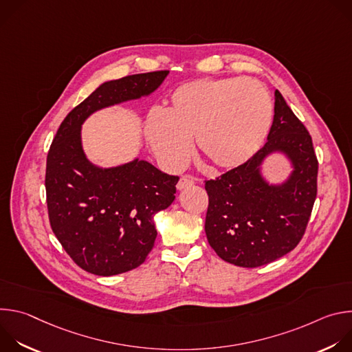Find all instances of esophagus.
Returning a JSON list of instances; mask_svg holds the SVG:
<instances>
[{
	"label": "esophagus",
	"mask_w": 352,
	"mask_h": 352,
	"mask_svg": "<svg viewBox=\"0 0 352 352\" xmlns=\"http://www.w3.org/2000/svg\"><path fill=\"white\" fill-rule=\"evenodd\" d=\"M193 182H195V181H193L192 177H181L179 181H178V184H177V189H178V190H182V189H185V188L193 185Z\"/></svg>",
	"instance_id": "1"
}]
</instances>
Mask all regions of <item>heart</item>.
I'll return each instance as SVG.
<instances>
[{"label": "heart", "instance_id": "heart-1", "mask_svg": "<svg viewBox=\"0 0 352 352\" xmlns=\"http://www.w3.org/2000/svg\"><path fill=\"white\" fill-rule=\"evenodd\" d=\"M272 117V98L259 82L196 79L177 87L170 104L147 117L144 136L167 171L184 167L192 139L216 167L231 168L258 152Z\"/></svg>", "mask_w": 352, "mask_h": 352}]
</instances>
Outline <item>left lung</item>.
<instances>
[{
  "label": "left lung",
  "mask_w": 352,
  "mask_h": 352,
  "mask_svg": "<svg viewBox=\"0 0 352 352\" xmlns=\"http://www.w3.org/2000/svg\"><path fill=\"white\" fill-rule=\"evenodd\" d=\"M283 154L292 171L273 184L263 175L265 159ZM205 231L226 262L259 267L287 255L299 243L318 192V159L304 124L274 91V118L265 146L246 163L206 181Z\"/></svg>",
  "instance_id": "left-lung-1"
}]
</instances>
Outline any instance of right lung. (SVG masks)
Wrapping results in <instances>:
<instances>
[{"label":"right lung","mask_w":352,"mask_h":352,"mask_svg":"<svg viewBox=\"0 0 352 352\" xmlns=\"http://www.w3.org/2000/svg\"><path fill=\"white\" fill-rule=\"evenodd\" d=\"M168 74L102 83L65 117L50 147V224L71 259L91 274H121L146 261L157 236L155 214L174 202L179 178L139 159L109 168L93 164L82 146V125L98 110L150 96Z\"/></svg>","instance_id":"add662e5"}]
</instances>
